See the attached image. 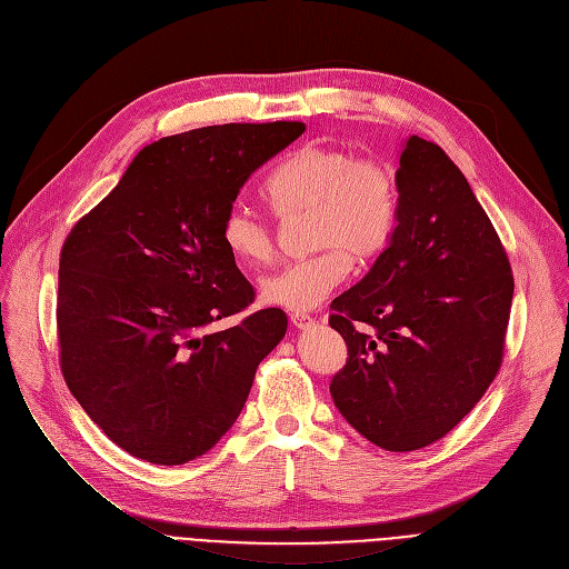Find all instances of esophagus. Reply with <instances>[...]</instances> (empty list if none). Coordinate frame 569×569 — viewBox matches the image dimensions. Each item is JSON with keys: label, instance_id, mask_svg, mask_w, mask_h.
Segmentation results:
<instances>
[{"label": "esophagus", "instance_id": "esophagus-1", "mask_svg": "<svg viewBox=\"0 0 569 569\" xmlns=\"http://www.w3.org/2000/svg\"><path fill=\"white\" fill-rule=\"evenodd\" d=\"M290 322L297 327V330H307V327H311L316 320L309 313H305V311H292L290 313Z\"/></svg>", "mask_w": 569, "mask_h": 569}]
</instances>
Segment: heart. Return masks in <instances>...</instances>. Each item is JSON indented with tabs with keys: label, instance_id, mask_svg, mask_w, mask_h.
Instances as JSON below:
<instances>
[{
	"label": "heart",
	"instance_id": "heart-1",
	"mask_svg": "<svg viewBox=\"0 0 569 569\" xmlns=\"http://www.w3.org/2000/svg\"><path fill=\"white\" fill-rule=\"evenodd\" d=\"M264 193L283 219L309 214L307 242L318 249L260 281L262 300L288 311L318 307L346 277L348 260L378 258L399 226L397 168L335 144L309 142L297 149L267 179ZM219 234L239 264L262 267L274 258L272 228L244 202L226 209Z\"/></svg>",
	"mask_w": 569,
	"mask_h": 569
}]
</instances>
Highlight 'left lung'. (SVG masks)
<instances>
[{"label":"left lung","instance_id":"1","mask_svg":"<svg viewBox=\"0 0 569 569\" xmlns=\"http://www.w3.org/2000/svg\"><path fill=\"white\" fill-rule=\"evenodd\" d=\"M399 226L369 274L332 302L348 357L330 392L387 452L450 433L500 371L515 277L468 179L431 140L399 161Z\"/></svg>","mask_w":569,"mask_h":569}]
</instances>
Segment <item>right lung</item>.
<instances>
[{"label":"right lung","mask_w":569,"mask_h":569,"mask_svg":"<svg viewBox=\"0 0 569 569\" xmlns=\"http://www.w3.org/2000/svg\"><path fill=\"white\" fill-rule=\"evenodd\" d=\"M302 122L223 124L161 138L67 234L57 343L71 395L124 452L159 466L202 457L242 412L258 365L286 335L221 242L247 177Z\"/></svg>","instance_id":"right-lung-1"}]
</instances>
